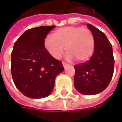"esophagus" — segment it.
<instances>
[{
  "mask_svg": "<svg viewBox=\"0 0 122 122\" xmlns=\"http://www.w3.org/2000/svg\"><path fill=\"white\" fill-rule=\"evenodd\" d=\"M63 67H64V68H66L69 65L68 64V63H65V62H63Z\"/></svg>",
  "mask_w": 122,
  "mask_h": 122,
  "instance_id": "obj_1",
  "label": "esophagus"
}]
</instances>
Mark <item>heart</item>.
Wrapping results in <instances>:
<instances>
[{
    "mask_svg": "<svg viewBox=\"0 0 122 122\" xmlns=\"http://www.w3.org/2000/svg\"><path fill=\"white\" fill-rule=\"evenodd\" d=\"M44 47L56 59H59L62 56L66 47L68 60H72L74 57L79 62H84L87 61L94 52L95 37L87 28L65 27L56 30L53 37H46L44 40Z\"/></svg>",
    "mask_w": 122,
    "mask_h": 122,
    "instance_id": "obj_1",
    "label": "heart"
}]
</instances>
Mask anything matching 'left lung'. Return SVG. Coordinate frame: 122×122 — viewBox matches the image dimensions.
<instances>
[{
    "mask_svg": "<svg viewBox=\"0 0 122 122\" xmlns=\"http://www.w3.org/2000/svg\"><path fill=\"white\" fill-rule=\"evenodd\" d=\"M87 27L95 37V50L90 59L74 66V86L81 94L92 95L105 90L112 80L114 59L112 46L106 35L90 24Z\"/></svg>",
    "mask_w": 122,
    "mask_h": 122,
    "instance_id": "obj_1",
    "label": "left lung"
}]
</instances>
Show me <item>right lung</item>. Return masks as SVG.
<instances>
[{
	"mask_svg": "<svg viewBox=\"0 0 122 122\" xmlns=\"http://www.w3.org/2000/svg\"><path fill=\"white\" fill-rule=\"evenodd\" d=\"M55 26L25 31L15 41L11 54V73L16 87L30 98H44L52 92L55 78L63 71L60 61L44 47V39Z\"/></svg>",
	"mask_w": 122,
	"mask_h": 122,
	"instance_id": "1",
	"label": "right lung"
}]
</instances>
